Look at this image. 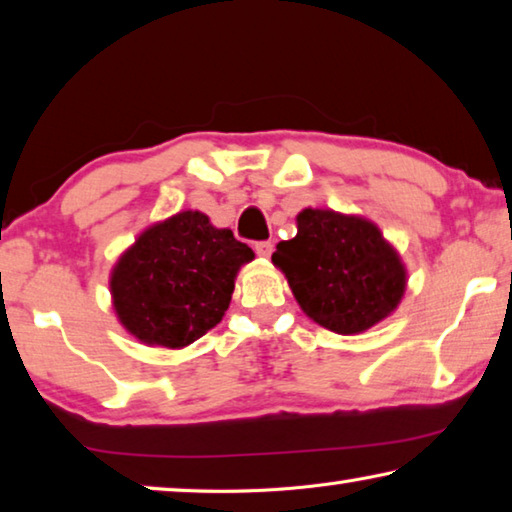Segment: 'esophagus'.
Returning <instances> with one entry per match:
<instances>
[{"instance_id":"34e87169","label":"esophagus","mask_w":512,"mask_h":512,"mask_svg":"<svg viewBox=\"0 0 512 512\" xmlns=\"http://www.w3.org/2000/svg\"><path fill=\"white\" fill-rule=\"evenodd\" d=\"M255 253L259 255V257H271V253H273V244L271 241H257L255 244Z\"/></svg>"}]
</instances>
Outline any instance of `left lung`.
Returning <instances> with one entry per match:
<instances>
[{
    "instance_id": "obj_1",
    "label": "left lung",
    "mask_w": 512,
    "mask_h": 512,
    "mask_svg": "<svg viewBox=\"0 0 512 512\" xmlns=\"http://www.w3.org/2000/svg\"><path fill=\"white\" fill-rule=\"evenodd\" d=\"M296 221L298 235L277 244L273 264L314 323L348 336L393 314L406 289V268L375 223L311 207Z\"/></svg>"
}]
</instances>
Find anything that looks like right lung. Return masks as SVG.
Wrapping results in <instances>:
<instances>
[{"mask_svg":"<svg viewBox=\"0 0 512 512\" xmlns=\"http://www.w3.org/2000/svg\"><path fill=\"white\" fill-rule=\"evenodd\" d=\"M255 253L203 212H178L146 228L110 275L119 323L135 339L185 348L221 323L239 268Z\"/></svg>","mask_w":512,"mask_h":512,"instance_id":"right-lung-1","label":"right lung"}]
</instances>
